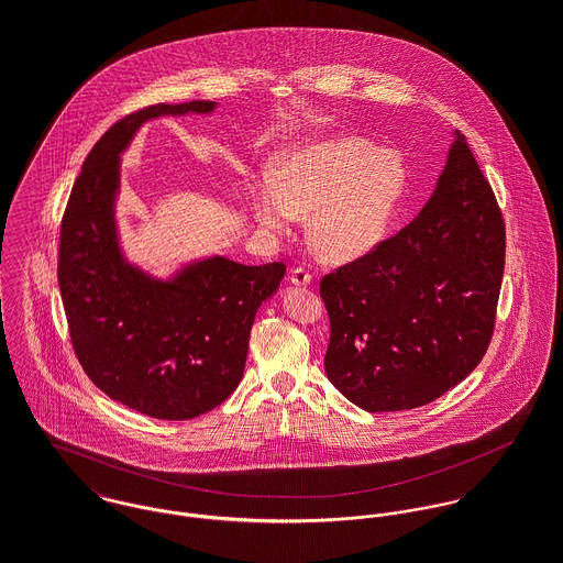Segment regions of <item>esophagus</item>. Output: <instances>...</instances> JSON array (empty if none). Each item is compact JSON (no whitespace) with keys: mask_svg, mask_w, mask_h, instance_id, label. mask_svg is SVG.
Here are the masks:
<instances>
[{"mask_svg":"<svg viewBox=\"0 0 563 563\" xmlns=\"http://www.w3.org/2000/svg\"><path fill=\"white\" fill-rule=\"evenodd\" d=\"M310 282H312V273L308 271V268H292V273H290V284L292 286H310Z\"/></svg>","mask_w":563,"mask_h":563,"instance_id":"esophagus-1","label":"esophagus"}]
</instances>
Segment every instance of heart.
Masks as SVG:
<instances>
[{
  "label": "heart",
  "instance_id": "heart-1",
  "mask_svg": "<svg viewBox=\"0 0 563 563\" xmlns=\"http://www.w3.org/2000/svg\"><path fill=\"white\" fill-rule=\"evenodd\" d=\"M407 188L393 152L357 136H331L290 150L275 162V179L251 190L257 223L277 234L308 219V241L331 264H349L379 249L393 232Z\"/></svg>",
  "mask_w": 563,
  "mask_h": 563
}]
</instances>
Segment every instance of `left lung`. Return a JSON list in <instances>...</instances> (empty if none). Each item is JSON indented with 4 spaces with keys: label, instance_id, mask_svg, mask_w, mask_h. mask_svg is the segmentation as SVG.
<instances>
[{
    "label": "left lung",
    "instance_id": "obj_1",
    "mask_svg": "<svg viewBox=\"0 0 563 563\" xmlns=\"http://www.w3.org/2000/svg\"><path fill=\"white\" fill-rule=\"evenodd\" d=\"M503 268L500 210L466 136L455 130L418 217L322 279L329 382L366 411L435 401L482 362Z\"/></svg>",
    "mask_w": 563,
    "mask_h": 563
}]
</instances>
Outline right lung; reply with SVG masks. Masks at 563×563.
<instances>
[{"label": "right lung", "mask_w": 563, "mask_h": 563, "mask_svg": "<svg viewBox=\"0 0 563 563\" xmlns=\"http://www.w3.org/2000/svg\"><path fill=\"white\" fill-rule=\"evenodd\" d=\"M217 108L161 103L114 123L81 164L60 230L58 284L81 368L112 401L162 420L197 418L236 390L257 308L286 273L212 253L156 275L123 249V154L154 119Z\"/></svg>", "instance_id": "obj_1"}]
</instances>
